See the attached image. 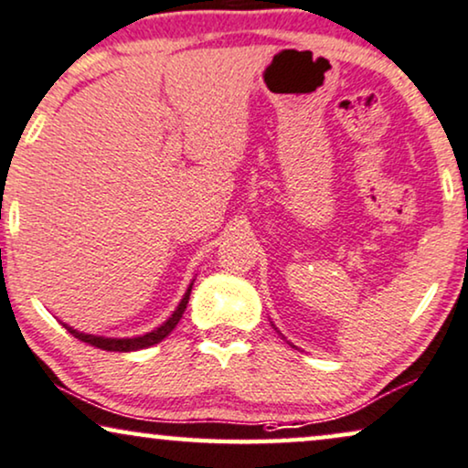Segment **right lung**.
Listing matches in <instances>:
<instances>
[{
    "mask_svg": "<svg viewBox=\"0 0 468 468\" xmlns=\"http://www.w3.org/2000/svg\"><path fill=\"white\" fill-rule=\"evenodd\" d=\"M190 291H186V295L182 299V303H179L176 313H173L169 316V321L162 323V325L158 329H154V332H149L145 335H139V338H98V335H90V334H79L77 329L68 327L66 329L70 334H74V338H79L80 342H87L90 346H96V348H102V351H117V353H128V351H139V348H145V346H152V345H158L160 340H165L166 335H169L173 329H176V325L179 323V319H182L184 310L186 306H188V299H190Z\"/></svg>",
    "mask_w": 468,
    "mask_h": 468,
    "instance_id": "1",
    "label": "right lung"
}]
</instances>
